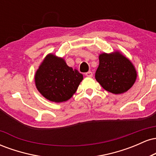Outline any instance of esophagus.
<instances>
[{
	"instance_id": "34e87169",
	"label": "esophagus",
	"mask_w": 156,
	"mask_h": 156,
	"mask_svg": "<svg viewBox=\"0 0 156 156\" xmlns=\"http://www.w3.org/2000/svg\"><path fill=\"white\" fill-rule=\"evenodd\" d=\"M85 76H87V77H92L93 76V73H92V72H91V71H89V72L85 73Z\"/></svg>"
}]
</instances>
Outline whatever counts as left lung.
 Wrapping results in <instances>:
<instances>
[{
	"mask_svg": "<svg viewBox=\"0 0 156 156\" xmlns=\"http://www.w3.org/2000/svg\"><path fill=\"white\" fill-rule=\"evenodd\" d=\"M95 73L97 81L113 94H122L131 88L136 78V71L129 59L119 52L99 56Z\"/></svg>",
	"mask_w": 156,
	"mask_h": 156,
	"instance_id": "1",
	"label": "left lung"
}]
</instances>
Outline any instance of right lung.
I'll list each match as a JSON object with an SVG mask.
<instances>
[{
	"label": "right lung",
	"mask_w": 156,
	"mask_h": 156,
	"mask_svg": "<svg viewBox=\"0 0 156 156\" xmlns=\"http://www.w3.org/2000/svg\"><path fill=\"white\" fill-rule=\"evenodd\" d=\"M83 75L68 67L62 58L49 54L35 75L37 89L46 99L61 103L67 101L76 92Z\"/></svg>",
	"instance_id": "add662e5"
}]
</instances>
